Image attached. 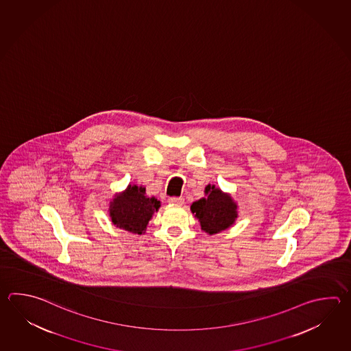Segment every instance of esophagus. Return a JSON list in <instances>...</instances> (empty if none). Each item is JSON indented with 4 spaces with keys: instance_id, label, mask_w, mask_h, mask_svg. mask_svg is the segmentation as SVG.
I'll return each mask as SVG.
<instances>
[{
    "instance_id": "34e87169",
    "label": "esophagus",
    "mask_w": 351,
    "mask_h": 351,
    "mask_svg": "<svg viewBox=\"0 0 351 351\" xmlns=\"http://www.w3.org/2000/svg\"><path fill=\"white\" fill-rule=\"evenodd\" d=\"M184 201H185V199H184L182 196H180V197H176V196L169 197V202H170V204H175V205H182Z\"/></svg>"
}]
</instances>
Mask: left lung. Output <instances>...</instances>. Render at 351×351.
<instances>
[{
	"mask_svg": "<svg viewBox=\"0 0 351 351\" xmlns=\"http://www.w3.org/2000/svg\"><path fill=\"white\" fill-rule=\"evenodd\" d=\"M205 193L208 196L195 201L191 211L199 219L201 230L213 235L234 223L237 217V206L228 193H222L214 185H208Z\"/></svg>",
	"mask_w": 351,
	"mask_h": 351,
	"instance_id": "1",
	"label": "left lung"
}]
</instances>
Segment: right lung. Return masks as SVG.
<instances>
[{"mask_svg": "<svg viewBox=\"0 0 351 351\" xmlns=\"http://www.w3.org/2000/svg\"><path fill=\"white\" fill-rule=\"evenodd\" d=\"M158 208L160 201L146 197L145 187L130 185L125 193L117 195L111 202L110 216L117 228L141 235Z\"/></svg>", "mask_w": 351, "mask_h": 351, "instance_id": "obj_1", "label": "right lung"}]
</instances>
